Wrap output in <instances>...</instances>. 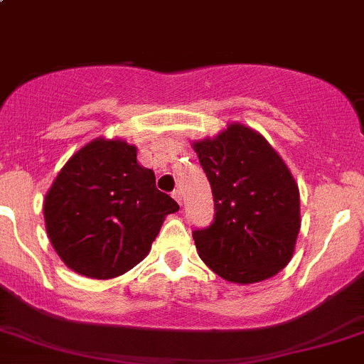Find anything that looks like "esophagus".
Listing matches in <instances>:
<instances>
[{
  "label": "esophagus",
  "instance_id": "1",
  "mask_svg": "<svg viewBox=\"0 0 364 364\" xmlns=\"http://www.w3.org/2000/svg\"><path fill=\"white\" fill-rule=\"evenodd\" d=\"M173 197H174V200L179 203V205H181V202H183V197H181V191L179 190H174L173 191Z\"/></svg>",
  "mask_w": 364,
  "mask_h": 364
}]
</instances>
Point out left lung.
Returning <instances> with one entry per match:
<instances>
[{"mask_svg": "<svg viewBox=\"0 0 364 364\" xmlns=\"http://www.w3.org/2000/svg\"><path fill=\"white\" fill-rule=\"evenodd\" d=\"M210 183L214 219L193 230L198 255L233 283L274 277L292 259L301 230L294 176L259 133L230 124L214 139L193 145Z\"/></svg>", "mask_w": 364, "mask_h": 364, "instance_id": "8db88e82", "label": "left lung"}]
</instances>
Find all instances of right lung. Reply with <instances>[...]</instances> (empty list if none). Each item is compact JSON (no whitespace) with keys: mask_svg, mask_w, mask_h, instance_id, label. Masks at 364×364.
<instances>
[{"mask_svg":"<svg viewBox=\"0 0 364 364\" xmlns=\"http://www.w3.org/2000/svg\"><path fill=\"white\" fill-rule=\"evenodd\" d=\"M179 209L136 161V146L98 138L63 166L45 198L51 245L87 278L124 274L150 252L164 218Z\"/></svg>","mask_w":364,"mask_h":364,"instance_id":"right-lung-1","label":"right lung"}]
</instances>
